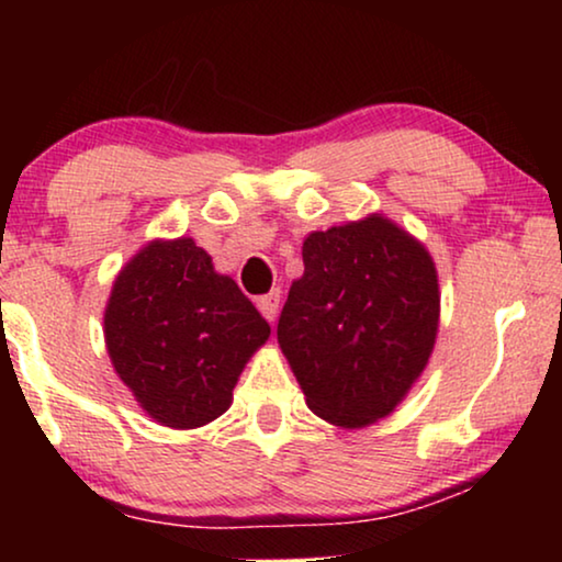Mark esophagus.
<instances>
[{
	"mask_svg": "<svg viewBox=\"0 0 562 562\" xmlns=\"http://www.w3.org/2000/svg\"><path fill=\"white\" fill-rule=\"evenodd\" d=\"M258 310H260V314H263V317L268 319V322H273L276 319V314H279V304H281V291L279 289H273L271 294H263V296H258Z\"/></svg>",
	"mask_w": 562,
	"mask_h": 562,
	"instance_id": "34e87169",
	"label": "esophagus"
}]
</instances>
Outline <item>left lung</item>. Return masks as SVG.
Listing matches in <instances>:
<instances>
[{"label": "left lung", "instance_id": "obj_1", "mask_svg": "<svg viewBox=\"0 0 562 562\" xmlns=\"http://www.w3.org/2000/svg\"><path fill=\"white\" fill-rule=\"evenodd\" d=\"M291 283L279 345L306 404L363 427L402 402L432 352L440 291L429 252L383 217L312 233Z\"/></svg>", "mask_w": 562, "mask_h": 562}]
</instances>
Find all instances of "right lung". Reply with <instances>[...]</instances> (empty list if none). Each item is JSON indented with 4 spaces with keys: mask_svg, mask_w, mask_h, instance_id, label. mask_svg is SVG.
Instances as JSON below:
<instances>
[{
    "mask_svg": "<svg viewBox=\"0 0 562 562\" xmlns=\"http://www.w3.org/2000/svg\"><path fill=\"white\" fill-rule=\"evenodd\" d=\"M271 327L191 237L150 243L122 268L104 314L114 371L153 419L191 429L233 402Z\"/></svg>",
    "mask_w": 562,
    "mask_h": 562,
    "instance_id": "1",
    "label": "right lung"
}]
</instances>
